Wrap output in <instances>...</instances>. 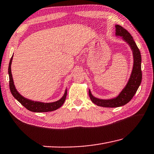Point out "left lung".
I'll return each instance as SVG.
<instances>
[{
  "instance_id": "8db88e82",
  "label": "left lung",
  "mask_w": 154,
  "mask_h": 154,
  "mask_svg": "<svg viewBox=\"0 0 154 154\" xmlns=\"http://www.w3.org/2000/svg\"><path fill=\"white\" fill-rule=\"evenodd\" d=\"M116 36L121 38L130 46L133 56V66L127 83L122 91L116 97L110 99H100L96 98L92 94L89 89L88 94L91 101L94 104L104 108H117L127 104L133 98L137 92L142 81L141 54L133 37L128 32L119 25H116Z\"/></svg>"
}]
</instances>
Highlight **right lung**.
I'll return each mask as SVG.
<instances>
[{"mask_svg": "<svg viewBox=\"0 0 154 154\" xmlns=\"http://www.w3.org/2000/svg\"><path fill=\"white\" fill-rule=\"evenodd\" d=\"M13 59V55L12 56L11 59H10L9 66H8V75H9V85H10V92H11L12 94L15 98L17 101H18L21 105L23 106L25 108L27 109L28 110L31 111L33 112H52V111L56 110L57 109L60 108L62 106L64 102L66 100V96H67V88L66 89L65 92L63 95V96L58 100L53 102H49V103H45L42 102H38V101H33L31 100L27 99L26 98L23 97L21 96L18 91L16 90L15 85H14L12 71H11V65Z\"/></svg>", "mask_w": 154, "mask_h": 154, "instance_id": "add662e5", "label": "right lung"}]
</instances>
